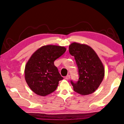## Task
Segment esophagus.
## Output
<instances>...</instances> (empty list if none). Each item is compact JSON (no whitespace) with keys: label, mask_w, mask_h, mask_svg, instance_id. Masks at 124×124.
Instances as JSON below:
<instances>
[{"label":"esophagus","mask_w":124,"mask_h":124,"mask_svg":"<svg viewBox=\"0 0 124 124\" xmlns=\"http://www.w3.org/2000/svg\"><path fill=\"white\" fill-rule=\"evenodd\" d=\"M70 78V76L69 75H68L67 76H65V79L66 80H69Z\"/></svg>","instance_id":"34e87169"}]
</instances>
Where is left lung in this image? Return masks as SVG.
I'll return each instance as SVG.
<instances>
[{
    "mask_svg": "<svg viewBox=\"0 0 124 124\" xmlns=\"http://www.w3.org/2000/svg\"><path fill=\"white\" fill-rule=\"evenodd\" d=\"M70 54L75 57L78 68L77 82L71 80L76 92L83 95L95 91L104 76V69L101 61L90 46L73 43L69 47Z\"/></svg>",
    "mask_w": 124,
    "mask_h": 124,
    "instance_id": "left-lung-1",
    "label": "left lung"
}]
</instances>
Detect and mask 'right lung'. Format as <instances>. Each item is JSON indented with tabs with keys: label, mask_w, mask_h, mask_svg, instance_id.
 Here are the masks:
<instances>
[{
	"label": "right lung",
	"mask_w": 124,
	"mask_h": 124,
	"mask_svg": "<svg viewBox=\"0 0 124 124\" xmlns=\"http://www.w3.org/2000/svg\"><path fill=\"white\" fill-rule=\"evenodd\" d=\"M66 51L64 47L42 46L34 53L25 65V79L34 93L45 96L54 92L63 78L54 62Z\"/></svg>",
	"instance_id": "obj_1"
}]
</instances>
